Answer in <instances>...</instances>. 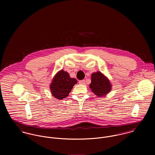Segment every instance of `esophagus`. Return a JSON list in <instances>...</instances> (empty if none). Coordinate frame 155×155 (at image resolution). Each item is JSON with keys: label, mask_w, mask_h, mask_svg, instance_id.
<instances>
[{"label": "esophagus", "mask_w": 155, "mask_h": 155, "mask_svg": "<svg viewBox=\"0 0 155 155\" xmlns=\"http://www.w3.org/2000/svg\"><path fill=\"white\" fill-rule=\"evenodd\" d=\"M79 83L80 84H82V85H84V84H85V80H82V81H80L79 82Z\"/></svg>", "instance_id": "esophagus-1"}]
</instances>
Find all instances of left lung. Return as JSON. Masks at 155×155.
Wrapping results in <instances>:
<instances>
[{
    "instance_id": "1",
    "label": "left lung",
    "mask_w": 155,
    "mask_h": 155,
    "mask_svg": "<svg viewBox=\"0 0 155 155\" xmlns=\"http://www.w3.org/2000/svg\"><path fill=\"white\" fill-rule=\"evenodd\" d=\"M91 91L98 97H103L111 89L110 81L100 71L93 73L91 75V83L89 85Z\"/></svg>"
}]
</instances>
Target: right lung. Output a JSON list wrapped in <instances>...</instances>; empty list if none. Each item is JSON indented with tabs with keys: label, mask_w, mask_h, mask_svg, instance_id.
I'll return each instance as SVG.
<instances>
[{
	"label": "right lung",
	"mask_w": 155,
	"mask_h": 155,
	"mask_svg": "<svg viewBox=\"0 0 155 155\" xmlns=\"http://www.w3.org/2000/svg\"><path fill=\"white\" fill-rule=\"evenodd\" d=\"M77 82V80L71 78L67 71L63 70L59 71L54 77L50 85L52 96L58 100L66 98Z\"/></svg>",
	"instance_id": "obj_1"
}]
</instances>
